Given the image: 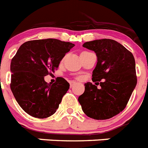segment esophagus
I'll use <instances>...</instances> for the list:
<instances>
[{"label": "esophagus", "mask_w": 148, "mask_h": 148, "mask_svg": "<svg viewBox=\"0 0 148 148\" xmlns=\"http://www.w3.org/2000/svg\"><path fill=\"white\" fill-rule=\"evenodd\" d=\"M75 84H76V82H73V81H72V82H69V85H70V88H73V87L74 86Z\"/></svg>", "instance_id": "1"}]
</instances>
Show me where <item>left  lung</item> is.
Listing matches in <instances>:
<instances>
[{
	"label": "left lung",
	"instance_id": "8db88e82",
	"mask_svg": "<svg viewBox=\"0 0 148 148\" xmlns=\"http://www.w3.org/2000/svg\"><path fill=\"white\" fill-rule=\"evenodd\" d=\"M83 47L97 55L92 81L99 83L84 84V92L78 100L88 117L95 120L112 118L124 109L137 84L134 57L123 45L110 39L87 42Z\"/></svg>",
	"mask_w": 148,
	"mask_h": 148
}]
</instances>
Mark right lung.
<instances>
[{"label": "right lung", "mask_w": 148, "mask_h": 148, "mask_svg": "<svg viewBox=\"0 0 148 148\" xmlns=\"http://www.w3.org/2000/svg\"><path fill=\"white\" fill-rule=\"evenodd\" d=\"M75 45L56 39L27 41L11 60L10 88L17 103L26 113L37 118L55 114L69 88L64 78L48 84L44 76L55 73L66 53Z\"/></svg>", "instance_id": "add662e5"}]
</instances>
